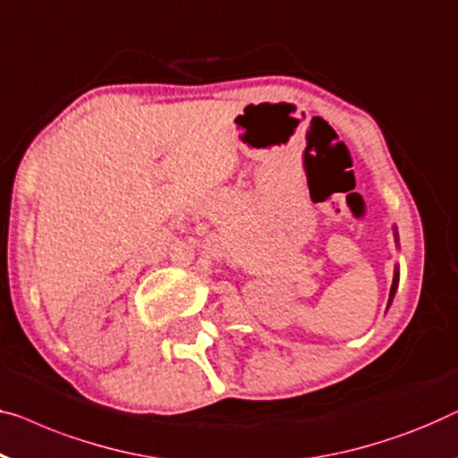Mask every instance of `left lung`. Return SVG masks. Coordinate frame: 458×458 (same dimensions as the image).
Listing matches in <instances>:
<instances>
[{
  "label": "left lung",
  "mask_w": 458,
  "mask_h": 458,
  "mask_svg": "<svg viewBox=\"0 0 458 458\" xmlns=\"http://www.w3.org/2000/svg\"><path fill=\"white\" fill-rule=\"evenodd\" d=\"M394 240H396V243H399V233H396V227H394ZM396 287H399V267L394 268V276H393V287H390V297H388V306H390V301L394 300Z\"/></svg>",
  "instance_id": "1"
}]
</instances>
